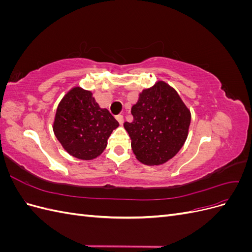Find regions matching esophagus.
I'll use <instances>...</instances> for the list:
<instances>
[{
  "instance_id": "34e87169",
  "label": "esophagus",
  "mask_w": 252,
  "mask_h": 252,
  "mask_svg": "<svg viewBox=\"0 0 252 252\" xmlns=\"http://www.w3.org/2000/svg\"><path fill=\"white\" fill-rule=\"evenodd\" d=\"M116 119H117V121L119 122V123L122 125L123 124V122H124V118H123V116H122V114H118V116H116Z\"/></svg>"
}]
</instances>
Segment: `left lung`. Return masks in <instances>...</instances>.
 <instances>
[{
    "instance_id": "8db88e82",
    "label": "left lung",
    "mask_w": 252,
    "mask_h": 252,
    "mask_svg": "<svg viewBox=\"0 0 252 252\" xmlns=\"http://www.w3.org/2000/svg\"><path fill=\"white\" fill-rule=\"evenodd\" d=\"M131 123L124 127L131 139L136 158L147 165H159L178 154L190 125V111L173 88L164 82L143 90L132 106Z\"/></svg>"
}]
</instances>
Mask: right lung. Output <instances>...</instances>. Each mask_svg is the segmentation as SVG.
<instances>
[{
    "label": "right lung",
    "instance_id": "add662e5",
    "mask_svg": "<svg viewBox=\"0 0 252 252\" xmlns=\"http://www.w3.org/2000/svg\"><path fill=\"white\" fill-rule=\"evenodd\" d=\"M118 126L107 109L98 107L90 91L75 87L59 104L53 131L68 154L93 159L104 151Z\"/></svg>",
    "mask_w": 252,
    "mask_h": 252
}]
</instances>
